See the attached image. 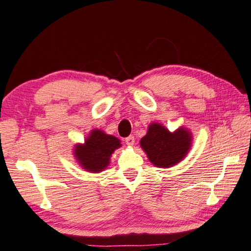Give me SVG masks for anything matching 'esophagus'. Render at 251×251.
<instances>
[{
    "label": "esophagus",
    "instance_id": "esophagus-1",
    "mask_svg": "<svg viewBox=\"0 0 251 251\" xmlns=\"http://www.w3.org/2000/svg\"><path fill=\"white\" fill-rule=\"evenodd\" d=\"M125 143H126L127 146H134L135 137H134V136H128V137L125 138Z\"/></svg>",
    "mask_w": 251,
    "mask_h": 251
}]
</instances>
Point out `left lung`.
<instances>
[{
    "mask_svg": "<svg viewBox=\"0 0 251 251\" xmlns=\"http://www.w3.org/2000/svg\"><path fill=\"white\" fill-rule=\"evenodd\" d=\"M192 145V134L184 127L169 131L159 123H151L147 134L140 139V147L154 167L176 166L188 154Z\"/></svg>",
    "mask_w": 251,
    "mask_h": 251,
    "instance_id": "obj_1",
    "label": "left lung"
}]
</instances>
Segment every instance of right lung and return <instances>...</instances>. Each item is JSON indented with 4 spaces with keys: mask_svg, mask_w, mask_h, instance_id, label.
<instances>
[{
    "mask_svg": "<svg viewBox=\"0 0 251 251\" xmlns=\"http://www.w3.org/2000/svg\"><path fill=\"white\" fill-rule=\"evenodd\" d=\"M121 140L101 129H93L84 144L75 145V157L85 171L98 173L110 165L112 153L121 147Z\"/></svg>",
    "mask_w": 251,
    "mask_h": 251,
    "instance_id": "1",
    "label": "right lung"
}]
</instances>
